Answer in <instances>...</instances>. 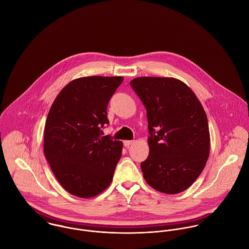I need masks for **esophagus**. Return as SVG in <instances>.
I'll return each instance as SVG.
<instances>
[{
  "label": "esophagus",
  "instance_id": "esophagus-1",
  "mask_svg": "<svg viewBox=\"0 0 249 249\" xmlns=\"http://www.w3.org/2000/svg\"><path fill=\"white\" fill-rule=\"evenodd\" d=\"M134 143V141H124V145L125 146V147H128V146H130L131 144H133Z\"/></svg>",
  "mask_w": 249,
  "mask_h": 249
}]
</instances>
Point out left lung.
<instances>
[{
    "label": "left lung",
    "mask_w": 249,
    "mask_h": 249,
    "mask_svg": "<svg viewBox=\"0 0 249 249\" xmlns=\"http://www.w3.org/2000/svg\"><path fill=\"white\" fill-rule=\"evenodd\" d=\"M130 85L146 109L149 153L142 176L154 190H187L203 171L210 153L206 113L192 89L174 77L141 76Z\"/></svg>",
    "instance_id": "left-lung-1"
}]
</instances>
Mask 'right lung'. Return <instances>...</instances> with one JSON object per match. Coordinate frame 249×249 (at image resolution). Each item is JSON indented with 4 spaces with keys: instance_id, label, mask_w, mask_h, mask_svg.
<instances>
[{
    "instance_id": "right-lung-1",
    "label": "right lung",
    "mask_w": 249,
    "mask_h": 249,
    "mask_svg": "<svg viewBox=\"0 0 249 249\" xmlns=\"http://www.w3.org/2000/svg\"><path fill=\"white\" fill-rule=\"evenodd\" d=\"M123 76H85L69 82L49 111L44 154L60 185L72 196L89 198L113 179L123 142L102 137L109 124L108 103Z\"/></svg>"
}]
</instances>
